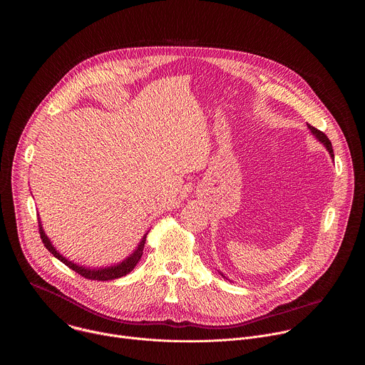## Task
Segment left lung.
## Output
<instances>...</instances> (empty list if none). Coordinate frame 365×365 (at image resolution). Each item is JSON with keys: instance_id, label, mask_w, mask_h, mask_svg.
<instances>
[{"instance_id": "1", "label": "left lung", "mask_w": 365, "mask_h": 365, "mask_svg": "<svg viewBox=\"0 0 365 365\" xmlns=\"http://www.w3.org/2000/svg\"><path fill=\"white\" fill-rule=\"evenodd\" d=\"M308 128H309V130L312 132L313 135H314V138L320 142V143H323L324 145V148L327 149V152H329V155L330 157L334 160V155H333V149H331V143H330V140H329V138L323 133V132H320L319 129H316V128H313L311 125H308ZM223 275V274H222ZM225 277V275H223Z\"/></svg>"}]
</instances>
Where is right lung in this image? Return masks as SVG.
Masks as SVG:
<instances>
[{
	"instance_id": "add662e5",
	"label": "right lung",
	"mask_w": 365,
	"mask_h": 365,
	"mask_svg": "<svg viewBox=\"0 0 365 365\" xmlns=\"http://www.w3.org/2000/svg\"><path fill=\"white\" fill-rule=\"evenodd\" d=\"M39 233H41V239L45 245V247L52 253L53 256L56 259L61 261L63 264H66L68 268H71L73 271L78 272L81 277L87 278V279H97V281H109V279H115V278H120L126 274H129L135 267L136 264L140 260L142 255H143V247H145V243H146V236L148 233L142 237L140 243L138 245L136 250L122 262H118L115 265H109V267H104V268H90V267H83V265H78L76 264L74 261L67 260L66 257H63L54 247H53L52 242L51 239L45 235V230L42 227V223L39 220Z\"/></svg>"
}]
</instances>
